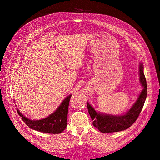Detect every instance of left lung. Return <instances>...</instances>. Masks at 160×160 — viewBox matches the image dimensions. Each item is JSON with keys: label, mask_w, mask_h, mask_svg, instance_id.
<instances>
[{"label": "left lung", "mask_w": 160, "mask_h": 160, "mask_svg": "<svg viewBox=\"0 0 160 160\" xmlns=\"http://www.w3.org/2000/svg\"><path fill=\"white\" fill-rule=\"evenodd\" d=\"M140 82L144 89L138 100L126 114L118 115V116L100 114L97 113L94 108L87 102L88 111L93 120V125L100 131L108 133V132L124 131L130 127L137 120L144 107V102L147 96V80L143 72L142 64H140Z\"/></svg>", "instance_id": "left-lung-1"}]
</instances>
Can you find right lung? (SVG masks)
<instances>
[{
    "label": "right lung",
    "mask_w": 160,
    "mask_h": 160,
    "mask_svg": "<svg viewBox=\"0 0 160 160\" xmlns=\"http://www.w3.org/2000/svg\"><path fill=\"white\" fill-rule=\"evenodd\" d=\"M71 97V95L65 98V100L62 102V103L53 113L42 120L36 121L29 120L20 113L18 108H17V112L20 116L22 117V120L30 128L47 133H60L67 127L68 108H69Z\"/></svg>",
    "instance_id": "right-lung-1"
}]
</instances>
